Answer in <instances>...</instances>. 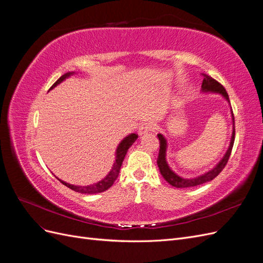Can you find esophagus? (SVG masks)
Wrapping results in <instances>:
<instances>
[{
	"label": "esophagus",
	"mask_w": 263,
	"mask_h": 263,
	"mask_svg": "<svg viewBox=\"0 0 263 263\" xmlns=\"http://www.w3.org/2000/svg\"><path fill=\"white\" fill-rule=\"evenodd\" d=\"M153 129H154L153 124L149 123V122H145V123H142V124L139 126L138 134H139V135H144V134H147V133H149L150 130H153Z\"/></svg>",
	"instance_id": "34e87169"
}]
</instances>
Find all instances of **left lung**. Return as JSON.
Masks as SVG:
<instances>
[{
    "label": "left lung",
    "instance_id": "1",
    "mask_svg": "<svg viewBox=\"0 0 263 263\" xmlns=\"http://www.w3.org/2000/svg\"><path fill=\"white\" fill-rule=\"evenodd\" d=\"M203 83H202V91L203 92H213V93H219L221 94L222 97L226 99V101L229 103V98L228 94L225 90V87L222 86L219 82H217L215 79H213L212 77L203 73ZM230 104V103H229ZM232 117H233V135H232V139H230V144L228 147V150L226 151L225 156L222 157L221 160L216 164L215 168H213L211 171L206 172L200 177L196 178H191V179H186V178H182L180 176H178L177 173H174L166 162L165 159V154H166V140L165 138L162 136L161 134H158V138H159V142H160V149H159V156L157 159V163L159 166V170H160L161 176L163 177V179L171 184L174 187H191V186H196V185H201L203 183L210 182L213 179L216 178L218 174L221 172V170L225 168V165L228 162V159L230 157V154H232L233 150V146H234V141H235V117H234V113L232 109Z\"/></svg>",
    "mask_w": 263,
    "mask_h": 263
}]
</instances>
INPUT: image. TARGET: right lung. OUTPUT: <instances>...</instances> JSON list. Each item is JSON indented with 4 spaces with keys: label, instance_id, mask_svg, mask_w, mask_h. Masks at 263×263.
Masks as SVG:
<instances>
[{
    "label": "right lung",
    "instance_id": "right-lung-1",
    "mask_svg": "<svg viewBox=\"0 0 263 263\" xmlns=\"http://www.w3.org/2000/svg\"><path fill=\"white\" fill-rule=\"evenodd\" d=\"M74 72H68L66 74L61 76L57 81H55L50 89H53L55 85H58L59 83H61L65 79L69 78L71 74H73ZM138 138V135L136 134H130L128 136L125 137L122 141L121 144L118 145L117 149H116V159H115V162L112 166V170L108 172L107 176L102 179L101 181H99L98 183H94V184H90V185H86V186H80V185H72V184H69L67 182H63L61 180H59L62 184H65L67 187L71 189L76 191V192L79 193H83V194H97V193H101V192H104V191L108 190L110 186L113 185V183L115 182V180L117 179L118 174H119V170H121V166L122 163L124 161V158L127 154V151H128L129 147L134 144L135 140Z\"/></svg>",
    "mask_w": 263,
    "mask_h": 263
}]
</instances>
